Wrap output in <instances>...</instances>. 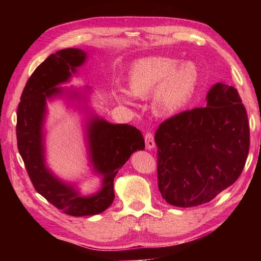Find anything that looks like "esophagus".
<instances>
[{
	"instance_id": "obj_1",
	"label": "esophagus",
	"mask_w": 261,
	"mask_h": 261,
	"mask_svg": "<svg viewBox=\"0 0 261 261\" xmlns=\"http://www.w3.org/2000/svg\"><path fill=\"white\" fill-rule=\"evenodd\" d=\"M145 141H146V148L148 150H152L155 147L154 137H153L151 133H146L145 134Z\"/></svg>"
}]
</instances>
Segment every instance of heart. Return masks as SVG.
I'll list each match as a JSON object with an SVG mask.
<instances>
[{
  "instance_id": "heart-1",
  "label": "heart",
  "mask_w": 261,
  "mask_h": 261,
  "mask_svg": "<svg viewBox=\"0 0 261 261\" xmlns=\"http://www.w3.org/2000/svg\"><path fill=\"white\" fill-rule=\"evenodd\" d=\"M127 82L128 90H117L118 101L133 106L134 97L145 99L152 94V111L170 116L188 103L197 83V69L192 63L179 65V61L173 58L149 57L132 66Z\"/></svg>"
}]
</instances>
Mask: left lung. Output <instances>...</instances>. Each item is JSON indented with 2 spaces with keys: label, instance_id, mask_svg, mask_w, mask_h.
<instances>
[{
  "label": "left lung",
  "instance_id": "obj_1",
  "mask_svg": "<svg viewBox=\"0 0 261 261\" xmlns=\"http://www.w3.org/2000/svg\"><path fill=\"white\" fill-rule=\"evenodd\" d=\"M206 100L155 132L159 191L172 206L209 202L240 177L247 159L248 117L238 90L217 83Z\"/></svg>",
  "mask_w": 261,
  "mask_h": 261
}]
</instances>
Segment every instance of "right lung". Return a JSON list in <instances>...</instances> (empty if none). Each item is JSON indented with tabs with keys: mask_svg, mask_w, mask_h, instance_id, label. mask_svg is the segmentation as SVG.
Returning a JSON list of instances; mask_svg holds the SVG:
<instances>
[{
	"mask_svg": "<svg viewBox=\"0 0 261 261\" xmlns=\"http://www.w3.org/2000/svg\"><path fill=\"white\" fill-rule=\"evenodd\" d=\"M88 59L82 49L68 48L51 54L37 67L22 91L17 110V145L36 191L53 206L73 217L94 216L114 200L113 181L118 170L137 150L145 149L143 134L128 124H113L94 112L90 105L93 89L62 87L77 76ZM62 99L81 114L91 170L100 179L99 187L84 194L79 182L61 179L46 162L47 103Z\"/></svg>",
	"mask_w": 261,
	"mask_h": 261,
	"instance_id": "obj_1",
	"label": "right lung"
}]
</instances>
